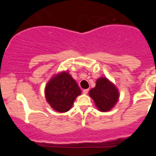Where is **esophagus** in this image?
<instances>
[{
    "mask_svg": "<svg viewBox=\"0 0 156 156\" xmlns=\"http://www.w3.org/2000/svg\"><path fill=\"white\" fill-rule=\"evenodd\" d=\"M88 92H89V89H83V94H87V93H88Z\"/></svg>",
    "mask_w": 156,
    "mask_h": 156,
    "instance_id": "obj_1",
    "label": "esophagus"
}]
</instances>
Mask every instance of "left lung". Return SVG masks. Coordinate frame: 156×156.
I'll list each match as a JSON object with an SVG mask.
<instances>
[{"label":"left lung","instance_id":"obj_1","mask_svg":"<svg viewBox=\"0 0 156 156\" xmlns=\"http://www.w3.org/2000/svg\"><path fill=\"white\" fill-rule=\"evenodd\" d=\"M89 94L98 109L103 112L112 109L119 98L117 89L105 78L98 79L95 87L91 89Z\"/></svg>","mask_w":156,"mask_h":156}]
</instances>
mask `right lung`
Instances as JSON below:
<instances>
[{
    "label": "right lung",
    "instance_id": "right-lung-1",
    "mask_svg": "<svg viewBox=\"0 0 156 156\" xmlns=\"http://www.w3.org/2000/svg\"><path fill=\"white\" fill-rule=\"evenodd\" d=\"M81 91L72 76L64 72L53 77L47 84L45 96L48 103L58 112H67L73 106Z\"/></svg>",
    "mask_w": 156,
    "mask_h": 156
}]
</instances>
